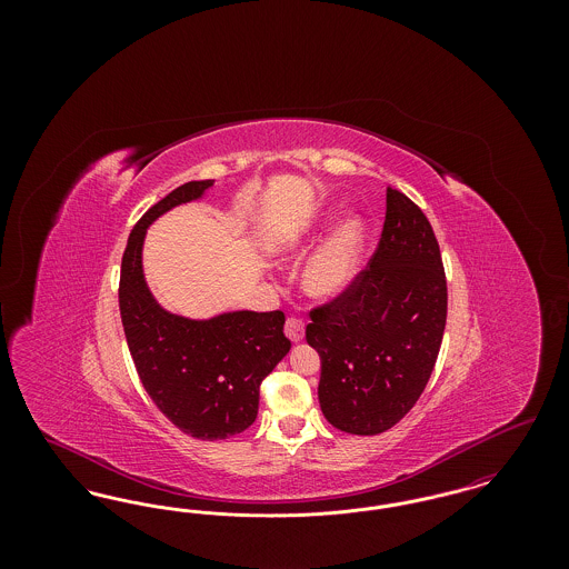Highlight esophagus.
<instances>
[{"instance_id": "1", "label": "esophagus", "mask_w": 569, "mask_h": 569, "mask_svg": "<svg viewBox=\"0 0 569 569\" xmlns=\"http://www.w3.org/2000/svg\"><path fill=\"white\" fill-rule=\"evenodd\" d=\"M283 330H286V335H288V339L295 341V343L302 341V337H305V325H302V320H298V318H288Z\"/></svg>"}]
</instances>
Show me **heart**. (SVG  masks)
I'll use <instances>...</instances> for the list:
<instances>
[{
	"mask_svg": "<svg viewBox=\"0 0 569 569\" xmlns=\"http://www.w3.org/2000/svg\"><path fill=\"white\" fill-rule=\"evenodd\" d=\"M320 219H297L279 228L269 241L272 256L288 258L316 239ZM367 243V223L356 213L343 217L316 249L302 272V288L309 297L332 300L341 297L360 271Z\"/></svg>",
	"mask_w": 569,
	"mask_h": 569,
	"instance_id": "heart-1",
	"label": "heart"
}]
</instances>
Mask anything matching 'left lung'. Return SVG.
Here are the masks:
<instances>
[{"label":"left lung","mask_w":569,"mask_h":569,"mask_svg":"<svg viewBox=\"0 0 569 569\" xmlns=\"http://www.w3.org/2000/svg\"><path fill=\"white\" fill-rule=\"evenodd\" d=\"M448 313L439 244L427 216L388 188L386 221L369 267L313 309L307 343L320 353L318 399L346 433L392 429L433 373Z\"/></svg>","instance_id":"obj_1"}]
</instances>
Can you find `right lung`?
<instances>
[{
	"label": "right lung",
	"instance_id": "right-lung-1",
	"mask_svg": "<svg viewBox=\"0 0 569 569\" xmlns=\"http://www.w3.org/2000/svg\"><path fill=\"white\" fill-rule=\"evenodd\" d=\"M213 183L190 181L138 219L119 281L121 322L144 390L177 429L207 441L243 433L253 425L262 379L292 348L281 311H226L191 320L166 311L147 286V228L174 207L200 200Z\"/></svg>",
	"mask_w": 569,
	"mask_h": 569
}]
</instances>
